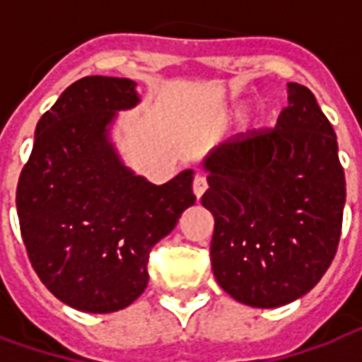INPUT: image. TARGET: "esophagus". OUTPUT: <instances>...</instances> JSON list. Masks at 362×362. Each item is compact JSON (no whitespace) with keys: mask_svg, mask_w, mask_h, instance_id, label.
Returning <instances> with one entry per match:
<instances>
[{"mask_svg":"<svg viewBox=\"0 0 362 362\" xmlns=\"http://www.w3.org/2000/svg\"><path fill=\"white\" fill-rule=\"evenodd\" d=\"M205 189H207V178H205L204 174H196V178H194V194L197 197H202Z\"/></svg>","mask_w":362,"mask_h":362,"instance_id":"obj_1","label":"esophagus"}]
</instances>
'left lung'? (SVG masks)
<instances>
[{
	"instance_id": "8db88e82",
	"label": "left lung",
	"mask_w": 362,
	"mask_h": 362,
	"mask_svg": "<svg viewBox=\"0 0 362 362\" xmlns=\"http://www.w3.org/2000/svg\"><path fill=\"white\" fill-rule=\"evenodd\" d=\"M287 95L275 127L236 135L204 163L213 275L256 308L306 295L341 236L345 174L334 127L310 89L287 83Z\"/></svg>"
}]
</instances>
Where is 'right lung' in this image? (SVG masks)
Wrapping results in <instances>:
<instances>
[{
	"instance_id": "obj_1",
	"label": "right lung",
	"mask_w": 362,
	"mask_h": 362,
	"mask_svg": "<svg viewBox=\"0 0 362 362\" xmlns=\"http://www.w3.org/2000/svg\"><path fill=\"white\" fill-rule=\"evenodd\" d=\"M137 103L132 79L75 81L38 119L21 170L28 259L52 295L77 310L106 314L134 303L149 281L151 248L196 204L192 170L155 186L119 163L108 126Z\"/></svg>"
}]
</instances>
